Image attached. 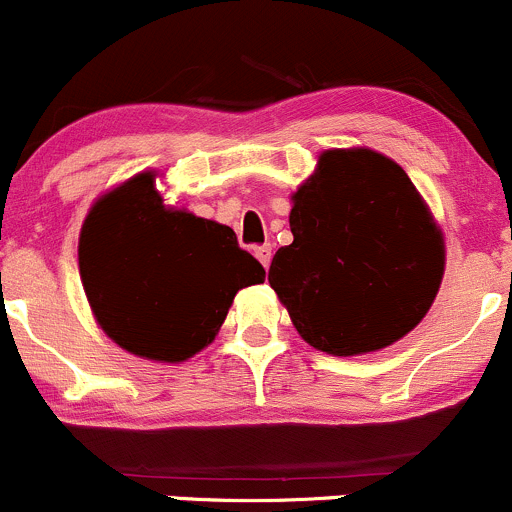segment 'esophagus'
Instances as JSON below:
<instances>
[{"label":"esophagus","instance_id":"1","mask_svg":"<svg viewBox=\"0 0 512 512\" xmlns=\"http://www.w3.org/2000/svg\"><path fill=\"white\" fill-rule=\"evenodd\" d=\"M256 258H258V261H261L263 268H268V263H271V246H268V244L258 246V249H256Z\"/></svg>","mask_w":512,"mask_h":512}]
</instances>
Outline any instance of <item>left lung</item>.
<instances>
[{
  "label": "left lung",
  "mask_w": 512,
  "mask_h": 512,
  "mask_svg": "<svg viewBox=\"0 0 512 512\" xmlns=\"http://www.w3.org/2000/svg\"><path fill=\"white\" fill-rule=\"evenodd\" d=\"M288 221L293 244L276 251L268 283L303 341L356 356L421 323L443 278V236L396 161L326 151Z\"/></svg>",
  "instance_id": "obj_1"
}]
</instances>
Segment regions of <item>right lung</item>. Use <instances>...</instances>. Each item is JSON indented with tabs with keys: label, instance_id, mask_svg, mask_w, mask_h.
Segmentation results:
<instances>
[{
	"label": "right lung",
	"instance_id": "add662e5",
	"mask_svg": "<svg viewBox=\"0 0 512 512\" xmlns=\"http://www.w3.org/2000/svg\"><path fill=\"white\" fill-rule=\"evenodd\" d=\"M79 271L106 336L164 363L209 346L239 288L266 278L229 226L166 211L154 174L96 201L79 239Z\"/></svg>",
	"mask_w": 512,
	"mask_h": 512
}]
</instances>
